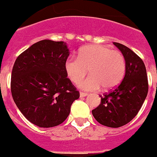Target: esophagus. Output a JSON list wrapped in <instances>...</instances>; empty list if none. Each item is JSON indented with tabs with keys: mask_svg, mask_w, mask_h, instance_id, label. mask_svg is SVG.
Returning <instances> with one entry per match:
<instances>
[{
	"mask_svg": "<svg viewBox=\"0 0 157 157\" xmlns=\"http://www.w3.org/2000/svg\"><path fill=\"white\" fill-rule=\"evenodd\" d=\"M79 96H80V98H83V97H86V96H88V94H86V93L80 92Z\"/></svg>",
	"mask_w": 157,
	"mask_h": 157,
	"instance_id": "esophagus-1",
	"label": "esophagus"
}]
</instances>
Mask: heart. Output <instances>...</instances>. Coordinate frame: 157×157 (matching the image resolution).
Listing matches in <instances>:
<instances>
[{
	"instance_id": "heart-1",
	"label": "heart",
	"mask_w": 157,
	"mask_h": 157,
	"mask_svg": "<svg viewBox=\"0 0 157 157\" xmlns=\"http://www.w3.org/2000/svg\"><path fill=\"white\" fill-rule=\"evenodd\" d=\"M65 71L73 82H78L86 75H90L78 83L86 91L98 90L103 86L109 90L117 86L126 71L125 58L121 52L105 45H89L83 48L78 57L70 56L65 62Z\"/></svg>"
}]
</instances>
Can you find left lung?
Returning a JSON list of instances; mask_svg holds the SVG:
<instances>
[{
    "instance_id": "1",
    "label": "left lung",
    "mask_w": 157,
    "mask_h": 157,
    "mask_svg": "<svg viewBox=\"0 0 157 157\" xmlns=\"http://www.w3.org/2000/svg\"><path fill=\"white\" fill-rule=\"evenodd\" d=\"M113 44L125 58V75L112 92L100 96L101 104L92 110V114L102 125L117 128L126 125L138 114L147 97L149 85L142 59L128 47L120 43Z\"/></svg>"
}]
</instances>
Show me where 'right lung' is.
I'll return each mask as SVG.
<instances>
[{"instance_id": "1", "label": "right lung", "mask_w": 157, "mask_h": 157, "mask_svg": "<svg viewBox=\"0 0 157 157\" xmlns=\"http://www.w3.org/2000/svg\"><path fill=\"white\" fill-rule=\"evenodd\" d=\"M69 49L64 41L45 39L22 52L14 63L11 91L30 123L48 128L61 124L79 93L65 71Z\"/></svg>"}]
</instances>
